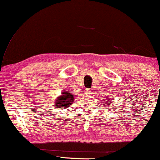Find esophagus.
Returning <instances> with one entry per match:
<instances>
[{
    "label": "esophagus",
    "instance_id": "esophagus-1",
    "mask_svg": "<svg viewBox=\"0 0 160 160\" xmlns=\"http://www.w3.org/2000/svg\"><path fill=\"white\" fill-rule=\"evenodd\" d=\"M86 92L89 93H89L91 92V90H90V89H86Z\"/></svg>",
    "mask_w": 160,
    "mask_h": 160
}]
</instances>
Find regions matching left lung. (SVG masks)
<instances>
[{"mask_svg":"<svg viewBox=\"0 0 160 160\" xmlns=\"http://www.w3.org/2000/svg\"><path fill=\"white\" fill-rule=\"evenodd\" d=\"M105 99H106V100H104V102H106V103H110V104H111V102H109V101H110V98H105ZM107 100L108 101V102H107ZM111 102H112L111 100Z\"/></svg>","mask_w":160,"mask_h":160,"instance_id":"obj_1","label":"left lung"}]
</instances>
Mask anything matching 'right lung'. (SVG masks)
Here are the masks:
<instances>
[{
	"label": "right lung",
	"instance_id": "right-lung-1",
	"mask_svg": "<svg viewBox=\"0 0 160 160\" xmlns=\"http://www.w3.org/2000/svg\"><path fill=\"white\" fill-rule=\"evenodd\" d=\"M74 97L73 96V95H71V93H70L69 91H64L62 95L56 98V102H55L56 107L67 108L74 102Z\"/></svg>",
	"mask_w": 160,
	"mask_h": 160
}]
</instances>
